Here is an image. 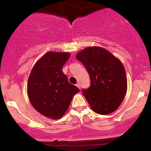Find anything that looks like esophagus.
I'll return each instance as SVG.
<instances>
[{"label": "esophagus", "mask_w": 151, "mask_h": 151, "mask_svg": "<svg viewBox=\"0 0 151 151\" xmlns=\"http://www.w3.org/2000/svg\"><path fill=\"white\" fill-rule=\"evenodd\" d=\"M76 86H77L78 88H79L80 89V84H76Z\"/></svg>", "instance_id": "1"}]
</instances>
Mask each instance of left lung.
<instances>
[{
    "label": "left lung",
    "instance_id": "1",
    "mask_svg": "<svg viewBox=\"0 0 151 151\" xmlns=\"http://www.w3.org/2000/svg\"><path fill=\"white\" fill-rule=\"evenodd\" d=\"M76 58L85 66L91 86L83 95L95 113L108 115L119 106L127 91V78L123 64L106 49L88 47L80 51Z\"/></svg>",
    "mask_w": 151,
    "mask_h": 151
}]
</instances>
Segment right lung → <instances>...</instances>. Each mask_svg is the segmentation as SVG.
I'll return each instance as SVG.
<instances>
[{
  "label": "right lung",
  "instance_id": "add662e5",
  "mask_svg": "<svg viewBox=\"0 0 151 151\" xmlns=\"http://www.w3.org/2000/svg\"><path fill=\"white\" fill-rule=\"evenodd\" d=\"M69 52L49 51L35 63L27 82V95L33 107L46 117L60 119L79 88L69 83L63 67Z\"/></svg>",
  "mask_w": 151,
  "mask_h": 151
}]
</instances>
